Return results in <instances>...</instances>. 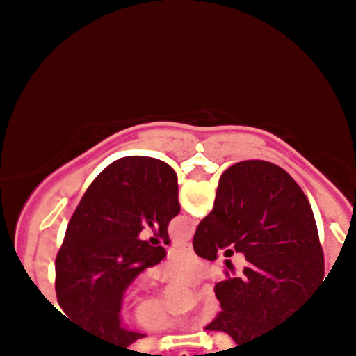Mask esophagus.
<instances>
[{
	"instance_id": "34e87169",
	"label": "esophagus",
	"mask_w": 356,
	"mask_h": 356,
	"mask_svg": "<svg viewBox=\"0 0 356 356\" xmlns=\"http://www.w3.org/2000/svg\"><path fill=\"white\" fill-rule=\"evenodd\" d=\"M181 249H184V251H192V244L191 243H182L181 244Z\"/></svg>"
}]
</instances>
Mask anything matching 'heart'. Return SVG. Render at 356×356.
I'll return each mask as SVG.
<instances>
[{"label":"heart","instance_id":"heart-1","mask_svg":"<svg viewBox=\"0 0 356 356\" xmlns=\"http://www.w3.org/2000/svg\"><path fill=\"white\" fill-rule=\"evenodd\" d=\"M209 275V268L202 263L199 257L189 254V252H179L169 263L164 264L155 271L159 280L172 281V283H181L186 286H194ZM220 303L214 293H204L199 301L197 308V323L199 325H207L219 314ZM136 321L145 330H164L170 326V318L159 303L147 301L142 303L136 312Z\"/></svg>","mask_w":356,"mask_h":356}]
</instances>
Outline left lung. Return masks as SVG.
Masks as SVG:
<instances>
[{
	"label": "left lung",
	"instance_id": "left-lung-1",
	"mask_svg": "<svg viewBox=\"0 0 356 356\" xmlns=\"http://www.w3.org/2000/svg\"><path fill=\"white\" fill-rule=\"evenodd\" d=\"M179 211L177 175L162 161L132 155L105 167L73 212L55 259L56 300L68 320L105 345L125 348L144 338L122 328V298L165 249L138 234L149 224L169 244L167 226Z\"/></svg>",
	"mask_w": 356,
	"mask_h": 356
}]
</instances>
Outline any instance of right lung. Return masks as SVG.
<instances>
[{
  "label": "right lung",
  "mask_w": 356,
  "mask_h": 356,
  "mask_svg": "<svg viewBox=\"0 0 356 356\" xmlns=\"http://www.w3.org/2000/svg\"><path fill=\"white\" fill-rule=\"evenodd\" d=\"M234 244L246 256L239 276L214 286L222 312L207 326L254 341L295 316L325 283L316 220L301 187L266 161L234 164L219 179L214 207L195 229V254L214 261Z\"/></svg>",
  "instance_id": "add662e5"
}]
</instances>
